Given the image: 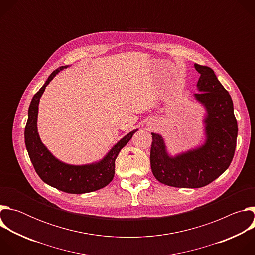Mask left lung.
<instances>
[{
  "label": "left lung",
  "mask_w": 255,
  "mask_h": 255,
  "mask_svg": "<svg viewBox=\"0 0 255 255\" xmlns=\"http://www.w3.org/2000/svg\"><path fill=\"white\" fill-rule=\"evenodd\" d=\"M201 75L195 98L206 110V142L201 147L170 157L162 137L151 133L150 165L155 178L174 188H202L219 177L230 165L238 133L229 93L218 81L214 70L195 64Z\"/></svg>",
  "instance_id": "8db88e82"
}]
</instances>
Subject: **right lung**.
Wrapping results in <instances>:
<instances>
[{
    "mask_svg": "<svg viewBox=\"0 0 255 255\" xmlns=\"http://www.w3.org/2000/svg\"><path fill=\"white\" fill-rule=\"evenodd\" d=\"M67 66H60L48 77L43 87L36 93L28 110L25 126V144L35 171L47 185L68 193L85 194L100 190L110 184L115 174V160L120 150L137 131L133 130L122 138L99 162L88 165H69L56 159L42 144L37 131L39 100L46 86L58 72Z\"/></svg>",
    "mask_w": 255,
    "mask_h": 255,
    "instance_id": "add662e5",
    "label": "right lung"
}]
</instances>
